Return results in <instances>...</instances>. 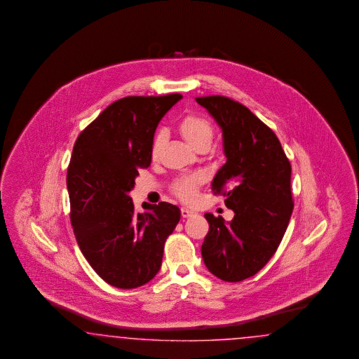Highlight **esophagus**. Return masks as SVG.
I'll list each match as a JSON object with an SVG mask.
<instances>
[{"label":"esophagus","instance_id":"1","mask_svg":"<svg viewBox=\"0 0 359 359\" xmlns=\"http://www.w3.org/2000/svg\"><path fill=\"white\" fill-rule=\"evenodd\" d=\"M194 216H196V212L188 209V208H182V217L189 218L194 217Z\"/></svg>","mask_w":359,"mask_h":359}]
</instances>
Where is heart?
Segmentation results:
<instances>
[{
  "label": "heart",
  "instance_id": "b5f03b06",
  "mask_svg": "<svg viewBox=\"0 0 359 359\" xmlns=\"http://www.w3.org/2000/svg\"><path fill=\"white\" fill-rule=\"evenodd\" d=\"M177 130L184 138V141L197 151L208 150L215 138V126L212 125V122L197 114H188L184 118H182L177 123ZM163 140V131H159L155 134L152 140L151 150H150L152 159L158 158V155L161 154ZM200 183H201V179L197 175L184 176L175 182L172 191L175 195L182 198L183 201H192L195 198Z\"/></svg>",
  "mask_w": 359,
  "mask_h": 359
}]
</instances>
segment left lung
<instances>
[{"instance_id":"left-lung-1","label":"left lung","mask_w":359,"mask_h":359,"mask_svg":"<svg viewBox=\"0 0 359 359\" xmlns=\"http://www.w3.org/2000/svg\"><path fill=\"white\" fill-rule=\"evenodd\" d=\"M222 130L224 164L212 182L226 197L230 222L205 213L209 231L201 246L208 270L225 282L255 275L282 242L294 210L291 164L275 133L250 109L224 96L196 97Z\"/></svg>"}]
</instances>
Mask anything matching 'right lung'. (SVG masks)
I'll return each instance as SVG.
<instances>
[{
  "label": "right lung",
  "mask_w": 359,
  "mask_h": 359,
  "mask_svg": "<svg viewBox=\"0 0 359 359\" xmlns=\"http://www.w3.org/2000/svg\"><path fill=\"white\" fill-rule=\"evenodd\" d=\"M182 97L117 100L75 142L67 172L71 224L88 263L113 287L131 290L150 282L180 219V209L168 203H143L146 212L135 213L129 194L138 170L151 163L159 121Z\"/></svg>",
  "instance_id": "1"
}]
</instances>
